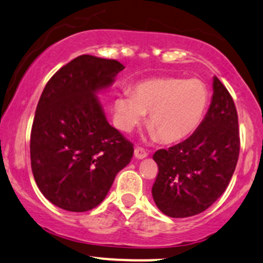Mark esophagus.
I'll return each mask as SVG.
<instances>
[{
    "instance_id": "obj_1",
    "label": "esophagus",
    "mask_w": 263,
    "mask_h": 263,
    "mask_svg": "<svg viewBox=\"0 0 263 263\" xmlns=\"http://www.w3.org/2000/svg\"><path fill=\"white\" fill-rule=\"evenodd\" d=\"M147 156H148V153L143 149V148H141V147L135 148V157L137 158V159H143V158H145Z\"/></svg>"
}]
</instances>
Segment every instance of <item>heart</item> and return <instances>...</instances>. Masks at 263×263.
Here are the masks:
<instances>
[{
	"label": "heart",
	"instance_id": "1",
	"mask_svg": "<svg viewBox=\"0 0 263 263\" xmlns=\"http://www.w3.org/2000/svg\"><path fill=\"white\" fill-rule=\"evenodd\" d=\"M207 101V87L197 78H152L135 84L132 93L116 98L114 121L119 129L131 132L149 114L152 135L164 142H176L196 128Z\"/></svg>",
	"mask_w": 263,
	"mask_h": 263
}]
</instances>
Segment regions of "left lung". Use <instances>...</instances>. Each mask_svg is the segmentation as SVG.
<instances>
[{
    "label": "left lung",
    "mask_w": 263,
    "mask_h": 263,
    "mask_svg": "<svg viewBox=\"0 0 263 263\" xmlns=\"http://www.w3.org/2000/svg\"><path fill=\"white\" fill-rule=\"evenodd\" d=\"M239 152L235 104L214 77L212 103L197 129L181 143L154 153L158 175L152 195L157 207L173 218L202 213L226 191Z\"/></svg>",
    "instance_id": "8db88e82"
}]
</instances>
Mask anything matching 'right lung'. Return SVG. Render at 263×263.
<instances>
[{
	"label": "right lung",
	"instance_id": "obj_1",
	"mask_svg": "<svg viewBox=\"0 0 263 263\" xmlns=\"http://www.w3.org/2000/svg\"><path fill=\"white\" fill-rule=\"evenodd\" d=\"M125 68L116 60L82 55L50 78L30 134L37 187L65 211L87 212L103 202L134 144L106 121L96 93Z\"/></svg>",
	"mask_w": 263,
	"mask_h": 263
}]
</instances>
